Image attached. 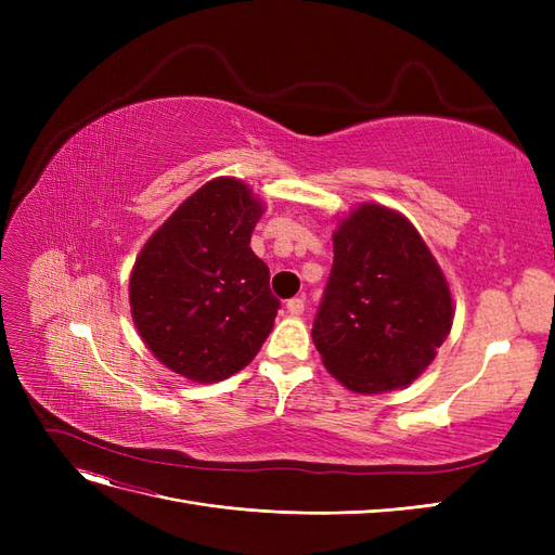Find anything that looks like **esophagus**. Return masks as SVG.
<instances>
[{
    "label": "esophagus",
    "instance_id": "1",
    "mask_svg": "<svg viewBox=\"0 0 555 555\" xmlns=\"http://www.w3.org/2000/svg\"><path fill=\"white\" fill-rule=\"evenodd\" d=\"M304 310H306V300H304V298H292V300H287V312H289V314L298 317V314H304Z\"/></svg>",
    "mask_w": 555,
    "mask_h": 555
}]
</instances>
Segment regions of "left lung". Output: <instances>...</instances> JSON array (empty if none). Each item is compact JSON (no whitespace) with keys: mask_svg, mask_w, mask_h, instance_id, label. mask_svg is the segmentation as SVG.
Listing matches in <instances>:
<instances>
[{"mask_svg":"<svg viewBox=\"0 0 555 555\" xmlns=\"http://www.w3.org/2000/svg\"><path fill=\"white\" fill-rule=\"evenodd\" d=\"M453 304L442 268L408 217L363 204L333 233V268L312 340L326 371L357 393L422 375L447 340Z\"/></svg>","mask_w":555,"mask_h":555,"instance_id":"8db88e82","label":"left lung"}]
</instances>
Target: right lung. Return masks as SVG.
<instances>
[{
	"instance_id": "obj_1",
	"label": "right lung",
	"mask_w": 555,
	"mask_h": 555,
	"mask_svg": "<svg viewBox=\"0 0 555 555\" xmlns=\"http://www.w3.org/2000/svg\"><path fill=\"white\" fill-rule=\"evenodd\" d=\"M263 204L236 178L196 190L145 243L129 278L147 349L192 382H220L257 357L280 300L249 238Z\"/></svg>"
}]
</instances>
